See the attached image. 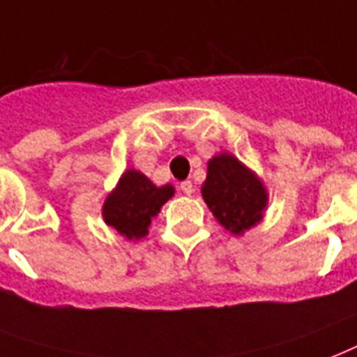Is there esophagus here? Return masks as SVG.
Masks as SVG:
<instances>
[{"label":"esophagus","instance_id":"1","mask_svg":"<svg viewBox=\"0 0 357 357\" xmlns=\"http://www.w3.org/2000/svg\"><path fill=\"white\" fill-rule=\"evenodd\" d=\"M179 189H181V192H185V195H192V192H195V185L190 183L189 179H185V181L179 183Z\"/></svg>","mask_w":357,"mask_h":357}]
</instances>
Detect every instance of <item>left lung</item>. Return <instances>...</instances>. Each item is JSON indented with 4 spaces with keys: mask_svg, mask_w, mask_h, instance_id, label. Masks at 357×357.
<instances>
[{
    "mask_svg": "<svg viewBox=\"0 0 357 357\" xmlns=\"http://www.w3.org/2000/svg\"><path fill=\"white\" fill-rule=\"evenodd\" d=\"M202 197L215 219L236 236L262 221L268 206L262 181L230 153L215 155L208 162Z\"/></svg>",
    "mask_w": 357,
    "mask_h": 357,
    "instance_id": "obj_1",
    "label": "left lung"
}]
</instances>
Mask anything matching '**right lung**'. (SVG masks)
I'll return each mask as SVG.
<instances>
[{"mask_svg":"<svg viewBox=\"0 0 357 357\" xmlns=\"http://www.w3.org/2000/svg\"><path fill=\"white\" fill-rule=\"evenodd\" d=\"M172 197V185L157 187L142 172L130 168L121 176L118 187L106 197L102 217L108 227L127 239H140L148 234L151 219Z\"/></svg>","mask_w":357,"mask_h":357,"instance_id":"1","label":"right lung"}]
</instances>
